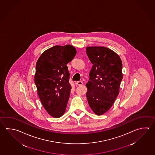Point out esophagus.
I'll return each instance as SVG.
<instances>
[{"label": "esophagus", "instance_id": "34e87169", "mask_svg": "<svg viewBox=\"0 0 155 155\" xmlns=\"http://www.w3.org/2000/svg\"><path fill=\"white\" fill-rule=\"evenodd\" d=\"M76 84L79 85V86H81V85L83 84V82L81 81H79L76 82Z\"/></svg>", "mask_w": 155, "mask_h": 155}]
</instances>
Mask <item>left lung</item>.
<instances>
[{"mask_svg":"<svg viewBox=\"0 0 155 155\" xmlns=\"http://www.w3.org/2000/svg\"><path fill=\"white\" fill-rule=\"evenodd\" d=\"M86 54L93 64L86 97L93 112L101 115L110 109L118 96L123 78L122 61L117 54L105 47H87Z\"/></svg>","mask_w":155,"mask_h":155,"instance_id":"8db88e82","label":"left lung"}]
</instances>
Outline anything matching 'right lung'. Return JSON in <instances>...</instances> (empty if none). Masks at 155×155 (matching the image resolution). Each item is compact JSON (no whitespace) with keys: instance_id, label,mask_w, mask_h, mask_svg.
Segmentation results:
<instances>
[{"instance_id":"obj_1","label":"right lung","mask_w":155,"mask_h":155,"mask_svg":"<svg viewBox=\"0 0 155 155\" xmlns=\"http://www.w3.org/2000/svg\"><path fill=\"white\" fill-rule=\"evenodd\" d=\"M76 54L71 45H56L44 51L37 61L34 82L38 94L45 110L54 118L65 111L71 89L67 64Z\"/></svg>"}]
</instances>
